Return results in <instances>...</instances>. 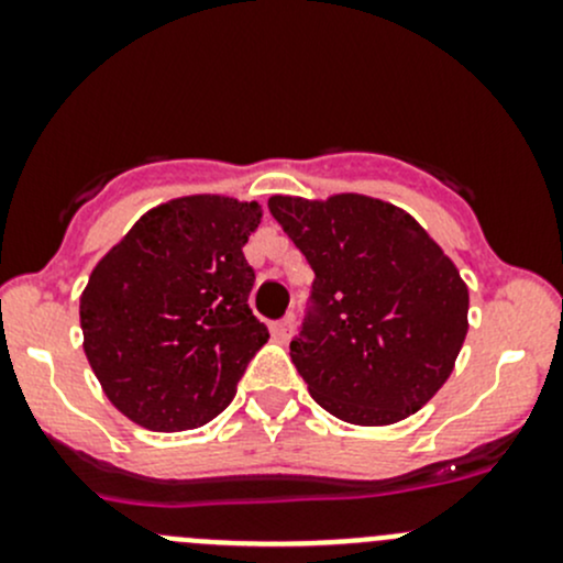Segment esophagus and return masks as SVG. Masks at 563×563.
Wrapping results in <instances>:
<instances>
[{
    "instance_id": "obj_1",
    "label": "esophagus",
    "mask_w": 563,
    "mask_h": 563,
    "mask_svg": "<svg viewBox=\"0 0 563 563\" xmlns=\"http://www.w3.org/2000/svg\"><path fill=\"white\" fill-rule=\"evenodd\" d=\"M294 329H297V318H294V313L272 323V334H275L277 343H288L294 334Z\"/></svg>"
}]
</instances>
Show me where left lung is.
Returning <instances> with one entry per match:
<instances>
[{
  "mask_svg": "<svg viewBox=\"0 0 563 563\" xmlns=\"http://www.w3.org/2000/svg\"><path fill=\"white\" fill-rule=\"evenodd\" d=\"M269 212L316 272L291 362L351 424H391L450 378L468 332V288L428 231L378 198L272 196Z\"/></svg>",
  "mask_w": 563,
  "mask_h": 563,
  "instance_id": "8db88e82",
  "label": "left lung"
}]
</instances>
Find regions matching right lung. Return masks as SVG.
I'll return each mask as SVG.
<instances>
[{
    "label": "right lung",
    "instance_id": "right-lung-1",
    "mask_svg": "<svg viewBox=\"0 0 563 563\" xmlns=\"http://www.w3.org/2000/svg\"><path fill=\"white\" fill-rule=\"evenodd\" d=\"M258 223L255 201L174 198L150 209L89 275L84 351L108 400L141 428L207 424L269 340L247 305L255 272L242 253Z\"/></svg>",
    "mask_w": 563,
    "mask_h": 563
}]
</instances>
